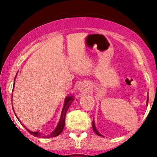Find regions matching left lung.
Wrapping results in <instances>:
<instances>
[{"mask_svg": "<svg viewBox=\"0 0 157 157\" xmlns=\"http://www.w3.org/2000/svg\"><path fill=\"white\" fill-rule=\"evenodd\" d=\"M148 101H149V97H148V99H147V104H148ZM92 126H93V129H94V132H95L96 134H97V135H98V136H101V135L99 134V132H98V131H97V129H96V126H95V123H94V120H93V123H92Z\"/></svg>", "mask_w": 157, "mask_h": 157, "instance_id": "left-lung-1", "label": "left lung"}]
</instances>
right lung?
Wrapping results in <instances>:
<instances>
[{
  "label": "right lung",
  "mask_w": 157,
  "mask_h": 157,
  "mask_svg": "<svg viewBox=\"0 0 157 157\" xmlns=\"http://www.w3.org/2000/svg\"><path fill=\"white\" fill-rule=\"evenodd\" d=\"M14 84H15V81H14L13 85ZM13 88H14V86H13ZM74 100V96H68V97L66 98L65 104H64L63 109V110H62V113L61 115V119H60V121L59 122V124H58L56 129L53 131L51 134L47 135V136H43V135L38 132H33L26 128V129L28 130V132H29L31 135H33V136H36V137H38V138H51V137H55V136H59V135L60 134H61L62 132H63L64 126H65V117H66V111H67L68 109L69 108L70 105L71 104V103ZM13 111H14V109H13Z\"/></svg>",
  "instance_id": "1"
}]
</instances>
